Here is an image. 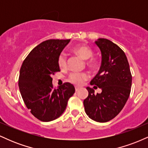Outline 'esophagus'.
Wrapping results in <instances>:
<instances>
[{"mask_svg":"<svg viewBox=\"0 0 148 148\" xmlns=\"http://www.w3.org/2000/svg\"><path fill=\"white\" fill-rule=\"evenodd\" d=\"M79 89H80V88H78V87H76V88H75V90H76V92L79 91Z\"/></svg>","mask_w":148,"mask_h":148,"instance_id":"esophagus-1","label":"esophagus"}]
</instances>
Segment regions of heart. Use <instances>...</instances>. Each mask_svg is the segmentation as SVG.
<instances>
[{"mask_svg":"<svg viewBox=\"0 0 148 148\" xmlns=\"http://www.w3.org/2000/svg\"><path fill=\"white\" fill-rule=\"evenodd\" d=\"M72 51L77 56L81 57V58L84 59V60H88V59L90 58L93 55V52L92 49L90 47H87V46L84 45L76 46V47L73 48ZM87 63L90 67H95L96 65L97 62L95 59L91 58L88 60ZM58 64L59 67L60 69H64L67 67V58H66V56L64 53H61L60 55L58 56ZM88 78H89V75L87 73L74 72L69 75V81L71 83H72L73 84L76 85V86H81Z\"/></svg>","mask_w":148,"mask_h":148,"instance_id":"obj_1","label":"heart"}]
</instances>
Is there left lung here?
<instances>
[{"label": "left lung", "mask_w": 148, "mask_h": 148, "mask_svg": "<svg viewBox=\"0 0 148 148\" xmlns=\"http://www.w3.org/2000/svg\"><path fill=\"white\" fill-rule=\"evenodd\" d=\"M95 44L101 51V64L90 85L101 88V92L95 94L92 88H86L88 96L84 105L90 118L106 123L125 106L130 95L132 76L126 55L118 45L104 38L98 39Z\"/></svg>", "instance_id": "obj_1"}]
</instances>
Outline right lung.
Returning <instances> with one entry per match:
<instances>
[{"label": "right lung", "instance_id": "right-lung-1", "mask_svg": "<svg viewBox=\"0 0 148 148\" xmlns=\"http://www.w3.org/2000/svg\"><path fill=\"white\" fill-rule=\"evenodd\" d=\"M70 40H48L35 47L20 69L18 87L25 106L42 122L56 120L63 113L75 92L72 84L53 88L52 75L60 72L58 58Z\"/></svg>", "mask_w": 148, "mask_h": 148}]
</instances>
